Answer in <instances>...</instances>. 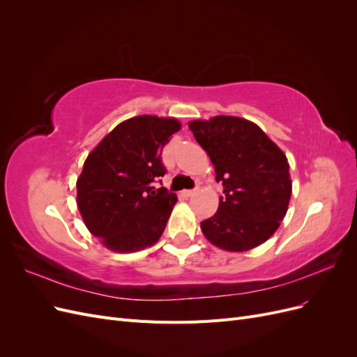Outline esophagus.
I'll return each instance as SVG.
<instances>
[{"instance_id":"esophagus-1","label":"esophagus","mask_w":357,"mask_h":357,"mask_svg":"<svg viewBox=\"0 0 357 357\" xmlns=\"http://www.w3.org/2000/svg\"><path fill=\"white\" fill-rule=\"evenodd\" d=\"M197 192H198V188L192 189V190H183V192H181V195L185 197V198H189V197H193V195H195Z\"/></svg>"}]
</instances>
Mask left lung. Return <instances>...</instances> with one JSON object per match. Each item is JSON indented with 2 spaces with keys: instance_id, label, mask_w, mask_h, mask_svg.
<instances>
[{
  "instance_id": "8db88e82",
  "label": "left lung",
  "mask_w": 357,
  "mask_h": 357,
  "mask_svg": "<svg viewBox=\"0 0 357 357\" xmlns=\"http://www.w3.org/2000/svg\"><path fill=\"white\" fill-rule=\"evenodd\" d=\"M210 156L225 197L201 229L211 244L245 252L265 243L287 213L291 195L289 162L256 123L235 116H215L189 123Z\"/></svg>"
}]
</instances>
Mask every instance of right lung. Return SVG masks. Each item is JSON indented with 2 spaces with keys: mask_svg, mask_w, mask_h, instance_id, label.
Segmentation results:
<instances>
[{
  "mask_svg": "<svg viewBox=\"0 0 357 357\" xmlns=\"http://www.w3.org/2000/svg\"><path fill=\"white\" fill-rule=\"evenodd\" d=\"M178 129L172 117L135 116L119 123L86 158L77 207L86 228L110 250L138 252L160 238L177 195L155 189L153 183L167 172L162 149Z\"/></svg>",
  "mask_w": 357,
  "mask_h": 357,
  "instance_id": "right-lung-1",
  "label": "right lung"
}]
</instances>
